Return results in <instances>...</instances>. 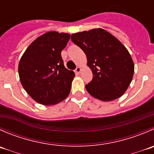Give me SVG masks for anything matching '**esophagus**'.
I'll list each match as a JSON object with an SVG mask.
<instances>
[{
  "label": "esophagus",
  "mask_w": 154,
  "mask_h": 154,
  "mask_svg": "<svg viewBox=\"0 0 154 154\" xmlns=\"http://www.w3.org/2000/svg\"><path fill=\"white\" fill-rule=\"evenodd\" d=\"M81 71H82V68H80V67H77L75 70V73L76 74H80V73L81 72Z\"/></svg>",
  "instance_id": "obj_1"
}]
</instances>
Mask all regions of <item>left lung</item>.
<instances>
[{"instance_id":"1","label":"left lung","mask_w":154,"mask_h":154,"mask_svg":"<svg viewBox=\"0 0 154 154\" xmlns=\"http://www.w3.org/2000/svg\"><path fill=\"white\" fill-rule=\"evenodd\" d=\"M71 41L82 49L92 72L87 92L94 98L110 101L121 97L134 74L133 61L117 38L102 28L71 34Z\"/></svg>"}]
</instances>
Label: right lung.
<instances>
[{
  "label": "right lung",
  "mask_w": 154,
  "mask_h": 154,
  "mask_svg": "<svg viewBox=\"0 0 154 154\" xmlns=\"http://www.w3.org/2000/svg\"><path fill=\"white\" fill-rule=\"evenodd\" d=\"M70 37L68 33L48 31L34 40L21 57V83L40 104L54 105L69 95L75 74L65 68L61 53Z\"/></svg>",
  "instance_id": "add662e5"
}]
</instances>
